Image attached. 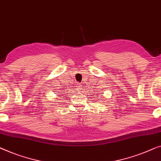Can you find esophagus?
<instances>
[{"label":"esophagus","instance_id":"34e87169","mask_svg":"<svg viewBox=\"0 0 161 161\" xmlns=\"http://www.w3.org/2000/svg\"><path fill=\"white\" fill-rule=\"evenodd\" d=\"M80 85H79V84H78V86H77V87H78V88H77V90H79V89H80Z\"/></svg>","mask_w":161,"mask_h":161}]
</instances>
